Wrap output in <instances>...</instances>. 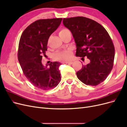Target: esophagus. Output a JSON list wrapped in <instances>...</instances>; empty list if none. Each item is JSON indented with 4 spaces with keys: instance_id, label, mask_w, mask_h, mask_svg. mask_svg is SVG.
<instances>
[{
    "instance_id": "obj_1",
    "label": "esophagus",
    "mask_w": 127,
    "mask_h": 127,
    "mask_svg": "<svg viewBox=\"0 0 127 127\" xmlns=\"http://www.w3.org/2000/svg\"><path fill=\"white\" fill-rule=\"evenodd\" d=\"M65 63L67 64H72L73 62H72V61H66V62H65Z\"/></svg>"
}]
</instances>
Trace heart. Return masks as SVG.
<instances>
[{
  "label": "heart",
  "instance_id": "obj_1",
  "mask_svg": "<svg viewBox=\"0 0 127 127\" xmlns=\"http://www.w3.org/2000/svg\"><path fill=\"white\" fill-rule=\"evenodd\" d=\"M70 33L69 31L66 29H63L59 32V36L63 37L68 33ZM72 53L70 50H64L57 52L55 53L54 58L57 60L68 61L72 58Z\"/></svg>",
  "mask_w": 127,
  "mask_h": 127
}]
</instances>
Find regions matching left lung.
<instances>
[{
	"mask_svg": "<svg viewBox=\"0 0 127 127\" xmlns=\"http://www.w3.org/2000/svg\"><path fill=\"white\" fill-rule=\"evenodd\" d=\"M76 47V56L87 57L90 62L76 72L78 78L87 85L96 86L104 80L112 69L115 50L106 30L97 22L84 17L63 19Z\"/></svg>",
	"mask_w": 127,
	"mask_h": 127,
	"instance_id": "obj_1",
	"label": "left lung"
}]
</instances>
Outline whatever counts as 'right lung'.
Segmentation results:
<instances>
[{
	"mask_svg": "<svg viewBox=\"0 0 127 127\" xmlns=\"http://www.w3.org/2000/svg\"><path fill=\"white\" fill-rule=\"evenodd\" d=\"M62 20L45 19L33 22L24 31L19 42L18 59L24 74L33 85L42 90L52 89L61 80V64L55 61L44 66L41 61L47 50L50 36Z\"/></svg>",
	"mask_w": 127,
	"mask_h": 127,
	"instance_id": "1",
	"label": "right lung"
}]
</instances>
